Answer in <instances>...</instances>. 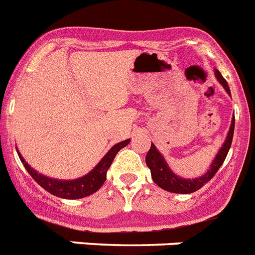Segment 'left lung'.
<instances>
[{
  "label": "left lung",
  "instance_id": "obj_1",
  "mask_svg": "<svg viewBox=\"0 0 255 255\" xmlns=\"http://www.w3.org/2000/svg\"><path fill=\"white\" fill-rule=\"evenodd\" d=\"M216 76H217L218 82L224 85V88L226 89L227 93L231 96L227 82L224 79V76L221 75V73L218 70H216ZM234 128H235V117H233V121H231V126H230L226 140H225L224 145H222V148L220 149V152L216 155L213 163L211 164V168L207 171L206 175L193 180L181 179L180 176L175 175V173L170 170V167L167 166V163H166V161H164L163 157L161 155V153H159L158 150H157V148L154 147V144H150L149 152L145 155V162H147V166L149 167L150 173H152L153 181H154L159 188L164 189V190L167 191H171V193H177V194H190V193H194V191L199 190L202 186L206 185L207 182H208L212 177L215 176L216 172L218 171V168L222 166L224 161L226 159V155L227 153H229L230 147H231V143H233Z\"/></svg>",
  "mask_w": 255,
  "mask_h": 255
}]
</instances>
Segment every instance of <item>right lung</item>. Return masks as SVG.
<instances>
[{
	"label": "right lung",
	"instance_id": "obj_1",
	"mask_svg": "<svg viewBox=\"0 0 255 255\" xmlns=\"http://www.w3.org/2000/svg\"><path fill=\"white\" fill-rule=\"evenodd\" d=\"M130 139L128 140H124L121 143H117L116 145L108 150L107 154L101 159V162L97 164L96 167L93 168V171L85 175V176L80 177V179L76 180H55L49 179V177L43 176L38 173L37 171H34L33 168L24 161V158L21 157L19 152V158L22 162L24 167L26 168V171L29 172L33 179L39 184L44 190H47L51 194L56 195V197L65 198V199H79V198H84L88 195L96 193L101 186L103 185V182L106 181V175H107V170L111 166L112 161H114L115 155L117 154V152L121 149V148L126 147L129 144Z\"/></svg>",
	"mask_w": 255,
	"mask_h": 255
}]
</instances>
